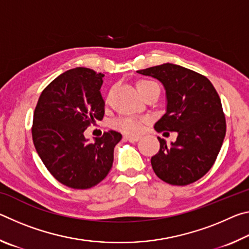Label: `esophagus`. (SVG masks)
<instances>
[{
  "mask_svg": "<svg viewBox=\"0 0 249 249\" xmlns=\"http://www.w3.org/2000/svg\"><path fill=\"white\" fill-rule=\"evenodd\" d=\"M140 136H132V135H125L124 136V140L128 141L130 142H138L140 141Z\"/></svg>",
  "mask_w": 249,
  "mask_h": 249,
  "instance_id": "34e87169",
  "label": "esophagus"
}]
</instances>
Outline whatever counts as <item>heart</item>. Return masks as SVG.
Returning a JSON list of instances; mask_svg holds the SVG:
<instances>
[{"label":"heart","mask_w":249,"mask_h":249,"mask_svg":"<svg viewBox=\"0 0 249 249\" xmlns=\"http://www.w3.org/2000/svg\"><path fill=\"white\" fill-rule=\"evenodd\" d=\"M154 87L158 88L157 83L150 80H140L136 82V88L141 94ZM144 122H146V120L135 119V117H120L113 122V127L126 134H136L141 130Z\"/></svg>","instance_id":"b5f03b06"}]
</instances>
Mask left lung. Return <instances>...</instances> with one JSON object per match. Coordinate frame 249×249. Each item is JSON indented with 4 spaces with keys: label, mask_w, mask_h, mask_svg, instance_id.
I'll use <instances>...</instances> for the list:
<instances>
[{
    "label": "left lung",
    "mask_w": 249,
    "mask_h": 249,
    "mask_svg": "<svg viewBox=\"0 0 249 249\" xmlns=\"http://www.w3.org/2000/svg\"><path fill=\"white\" fill-rule=\"evenodd\" d=\"M137 72L159 80L166 90V113L156 122L155 129L178 134L170 145L158 137L160 149L150 160L155 174L172 185L195 182L215 162L226 133L215 88L204 75L174 64Z\"/></svg>",
    "instance_id": "left-lung-1"
}]
</instances>
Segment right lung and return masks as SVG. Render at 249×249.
<instances>
[{
    "label": "right lung",
    "instance_id": "add662e5",
    "mask_svg": "<svg viewBox=\"0 0 249 249\" xmlns=\"http://www.w3.org/2000/svg\"><path fill=\"white\" fill-rule=\"evenodd\" d=\"M103 73L89 68L70 69L50 82L37 102L33 142L41 161L59 182L72 189H89L111 170L114 147L122 135L108 130L93 142L84 130L102 121Z\"/></svg>",
    "mask_w": 249,
    "mask_h": 249
}]
</instances>
